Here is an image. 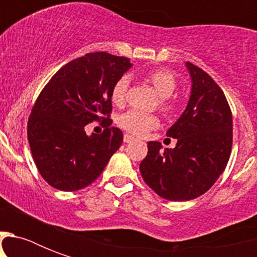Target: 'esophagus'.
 Here are the masks:
<instances>
[{"instance_id":"esophagus-1","label":"esophagus","mask_w":257,"mask_h":257,"mask_svg":"<svg viewBox=\"0 0 257 257\" xmlns=\"http://www.w3.org/2000/svg\"><path fill=\"white\" fill-rule=\"evenodd\" d=\"M135 140V137L131 136V135H128V133H125L124 135V143H131V141Z\"/></svg>"}]
</instances>
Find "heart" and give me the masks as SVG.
<instances>
[{
	"label": "heart",
	"instance_id": "obj_1",
	"mask_svg": "<svg viewBox=\"0 0 257 257\" xmlns=\"http://www.w3.org/2000/svg\"><path fill=\"white\" fill-rule=\"evenodd\" d=\"M145 80L155 88L159 94V109L169 116L175 112L176 102L172 100V94L177 88V81L171 70L157 68L149 70L145 74ZM129 78L121 76L114 81L110 89V100L116 106H122L126 101ZM118 125L135 136H144L145 133L159 126V118L152 113H144L140 110H128L118 117Z\"/></svg>",
	"mask_w": 257,
	"mask_h": 257
}]
</instances>
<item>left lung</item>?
Here are the masks:
<instances>
[{
    "label": "left lung",
    "instance_id": "8db88e82",
    "mask_svg": "<svg viewBox=\"0 0 257 257\" xmlns=\"http://www.w3.org/2000/svg\"><path fill=\"white\" fill-rule=\"evenodd\" d=\"M192 93L187 109L167 136L176 139L173 149L149 141L141 161L143 179L157 195L171 201H185L204 195L225 169L232 151V112L213 78L187 62Z\"/></svg>",
    "mask_w": 257,
    "mask_h": 257
}]
</instances>
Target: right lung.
Returning a JSON list of instances; mask_svg holds the SVG:
<instances>
[{
	"mask_svg": "<svg viewBox=\"0 0 257 257\" xmlns=\"http://www.w3.org/2000/svg\"><path fill=\"white\" fill-rule=\"evenodd\" d=\"M129 68L128 58L86 53L62 66L38 94L28 120V141L49 185L65 192L88 187L120 148L122 132L110 126V89ZM93 120H102L105 129L88 137L83 128Z\"/></svg>",
	"mask_w": 257,
	"mask_h": 257,
	"instance_id": "1",
	"label": "right lung"
}]
</instances>
